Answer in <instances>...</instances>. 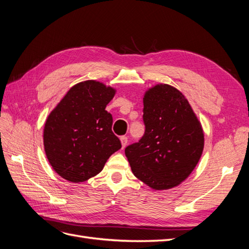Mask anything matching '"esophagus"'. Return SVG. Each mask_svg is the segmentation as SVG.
Returning a JSON list of instances; mask_svg holds the SVG:
<instances>
[{"label":"esophagus","instance_id":"esophagus-1","mask_svg":"<svg viewBox=\"0 0 249 249\" xmlns=\"http://www.w3.org/2000/svg\"><path fill=\"white\" fill-rule=\"evenodd\" d=\"M121 141H122L123 147H125V145L127 144V137L126 136H122L121 137Z\"/></svg>","mask_w":249,"mask_h":249}]
</instances>
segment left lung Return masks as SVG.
<instances>
[{"instance_id":"obj_1","label":"left lung","mask_w":249,"mask_h":249,"mask_svg":"<svg viewBox=\"0 0 249 249\" xmlns=\"http://www.w3.org/2000/svg\"><path fill=\"white\" fill-rule=\"evenodd\" d=\"M142 138L125 147L134 175L154 190L178 185L198 164L204 147L201 124L181 92L168 84L143 99Z\"/></svg>"}]
</instances>
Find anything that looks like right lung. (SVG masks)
<instances>
[{"label":"right lung","instance_id":"obj_1","mask_svg":"<svg viewBox=\"0 0 249 249\" xmlns=\"http://www.w3.org/2000/svg\"><path fill=\"white\" fill-rule=\"evenodd\" d=\"M115 90L88 80L67 92L47 118L46 157L55 172L71 182L99 174L111 154L122 148L112 132L113 118L105 110Z\"/></svg>","mask_w":249,"mask_h":249}]
</instances>
